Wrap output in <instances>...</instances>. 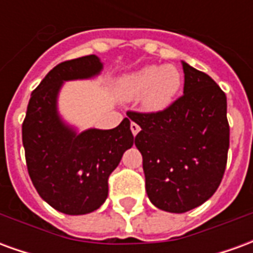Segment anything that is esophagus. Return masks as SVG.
<instances>
[{
    "label": "esophagus",
    "instance_id": "obj_1",
    "mask_svg": "<svg viewBox=\"0 0 253 253\" xmlns=\"http://www.w3.org/2000/svg\"><path fill=\"white\" fill-rule=\"evenodd\" d=\"M130 128H131L132 135H137L138 132H139V130H141V127L138 126L135 122H131V123H130Z\"/></svg>",
    "mask_w": 253,
    "mask_h": 253
}]
</instances>
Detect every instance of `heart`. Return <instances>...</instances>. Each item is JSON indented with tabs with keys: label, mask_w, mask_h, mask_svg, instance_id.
I'll return each mask as SVG.
<instances>
[{
	"label": "heart",
	"mask_w": 253,
	"mask_h": 253,
	"mask_svg": "<svg viewBox=\"0 0 253 253\" xmlns=\"http://www.w3.org/2000/svg\"><path fill=\"white\" fill-rule=\"evenodd\" d=\"M181 73L173 65L146 66L122 80L123 99L134 100L143 96V107L148 111H161L175 99L181 86Z\"/></svg>",
	"instance_id": "b5f03b06"
}]
</instances>
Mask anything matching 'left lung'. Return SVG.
Here are the masks:
<instances>
[{"instance_id": "left-lung-1", "label": "left lung", "mask_w": 253, "mask_h": 253, "mask_svg": "<svg viewBox=\"0 0 253 253\" xmlns=\"http://www.w3.org/2000/svg\"><path fill=\"white\" fill-rule=\"evenodd\" d=\"M181 63L183 96L159 112H127L141 127L134 142L149 199L169 212H186L211 198L229 150L226 96L206 73Z\"/></svg>"}]
</instances>
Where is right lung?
<instances>
[{"label":"right lung","instance_id":"add662e5","mask_svg":"<svg viewBox=\"0 0 253 253\" xmlns=\"http://www.w3.org/2000/svg\"><path fill=\"white\" fill-rule=\"evenodd\" d=\"M101 69L96 55L57 65L32 92L23 122L31 180L43 201L69 215L88 214L104 203L108 177L134 143L127 118L115 128H89L78 134L58 114L62 84L94 77Z\"/></svg>","mask_w":253,"mask_h":253}]
</instances>
